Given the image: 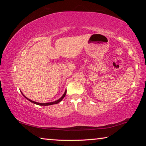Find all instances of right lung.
Wrapping results in <instances>:
<instances>
[{"label": "right lung", "instance_id": "add662e5", "mask_svg": "<svg viewBox=\"0 0 146 146\" xmlns=\"http://www.w3.org/2000/svg\"><path fill=\"white\" fill-rule=\"evenodd\" d=\"M21 93H22V92H21ZM22 94H23L24 97H25L27 100H28L29 101H30V102H31L32 103L35 104H37V105H39V106H49V105L56 104H58V103H59L60 102H61V101L62 100V99H63V98H64V97H65L66 95V90L65 91V92H64V93L63 94V95L62 96V97H61L60 98H59L58 100H56V101H54V102H48V103H40V102H35V101H33V100H31L29 99V98H27V97H26V96L24 95L23 93H22Z\"/></svg>", "mask_w": 146, "mask_h": 146}]
</instances>
